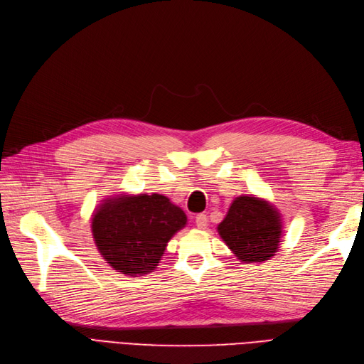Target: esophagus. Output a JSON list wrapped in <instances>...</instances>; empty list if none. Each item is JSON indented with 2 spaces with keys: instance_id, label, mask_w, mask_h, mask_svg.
I'll return each mask as SVG.
<instances>
[{
  "instance_id": "1",
  "label": "esophagus",
  "mask_w": 364,
  "mask_h": 364,
  "mask_svg": "<svg viewBox=\"0 0 364 364\" xmlns=\"http://www.w3.org/2000/svg\"><path fill=\"white\" fill-rule=\"evenodd\" d=\"M195 223H196L199 230H205L207 225H208V219H207L205 214L200 213V214H196V216H195Z\"/></svg>"
}]
</instances>
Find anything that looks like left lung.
Returning a JSON list of instances; mask_svg holds the SVG:
<instances>
[{"mask_svg":"<svg viewBox=\"0 0 364 364\" xmlns=\"http://www.w3.org/2000/svg\"><path fill=\"white\" fill-rule=\"evenodd\" d=\"M218 231L241 262H264L279 249L280 216L262 199L238 196Z\"/></svg>","mask_w":364,"mask_h":364,"instance_id":"8db88e82","label":"left lung"}]
</instances>
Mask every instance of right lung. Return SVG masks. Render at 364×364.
<instances>
[{"label":"right lung","instance_id":"add662e5","mask_svg":"<svg viewBox=\"0 0 364 364\" xmlns=\"http://www.w3.org/2000/svg\"><path fill=\"white\" fill-rule=\"evenodd\" d=\"M181 208L164 195L109 199L94 214L91 231L102 257L123 274L157 267L171 237L186 225Z\"/></svg>","mask_w":364,"mask_h":364}]
</instances>
